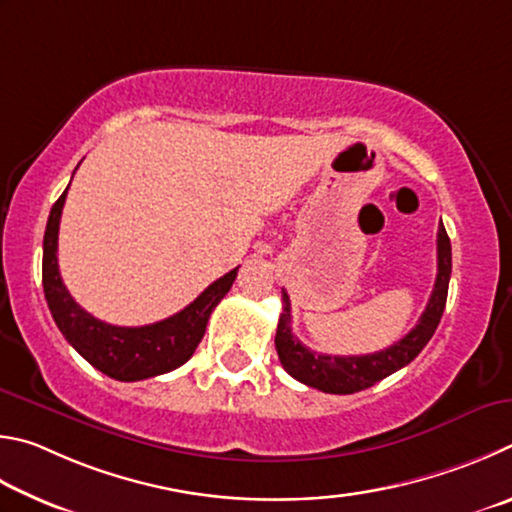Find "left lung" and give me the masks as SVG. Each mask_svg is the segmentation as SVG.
I'll list each match as a JSON object with an SVG mask.
<instances>
[{"label": "left lung", "mask_w": 512, "mask_h": 512, "mask_svg": "<svg viewBox=\"0 0 512 512\" xmlns=\"http://www.w3.org/2000/svg\"><path fill=\"white\" fill-rule=\"evenodd\" d=\"M438 274L436 283L429 297L427 308L418 324L409 333L384 351L371 355H321L303 346L297 337L292 335L290 326V297L283 290V312L279 317V328H276V353L283 369L288 371L294 380H299L308 387H315L324 393H355L373 387L375 382L387 378V375L400 371L411 360H416L418 353L427 346L429 339L436 333L438 321L443 317L445 301H447V285H450L452 274V245L447 238V231L438 227Z\"/></svg>", "instance_id": "obj_1"}]
</instances>
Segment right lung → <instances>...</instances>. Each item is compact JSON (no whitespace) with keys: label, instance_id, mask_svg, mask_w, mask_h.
Here are the masks:
<instances>
[{"label":"right lung","instance_id":"1","mask_svg":"<svg viewBox=\"0 0 512 512\" xmlns=\"http://www.w3.org/2000/svg\"><path fill=\"white\" fill-rule=\"evenodd\" d=\"M69 188V186H67ZM67 191L51 206L47 231H44L42 285L51 317L67 342L85 360L105 375L121 382H137L168 373L191 360L202 342L213 308L224 299L236 281V270L213 281L193 303L150 326H112L85 312L71 299L58 270V229Z\"/></svg>","mask_w":512,"mask_h":512}]
</instances>
